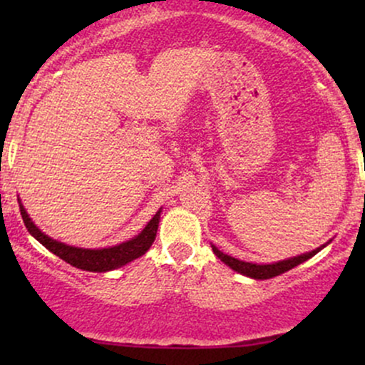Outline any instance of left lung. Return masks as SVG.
<instances>
[{
    "label": "left lung",
    "instance_id": "obj_1",
    "mask_svg": "<svg viewBox=\"0 0 365 365\" xmlns=\"http://www.w3.org/2000/svg\"><path fill=\"white\" fill-rule=\"evenodd\" d=\"M329 242H326V244L317 247V249L311 250V252L295 255V257H290V259H283V261H278V262H273V264L245 262V261H240V259L232 257V255H228V254H223L220 249H217L216 245L211 244V247H212V252L216 254V257L221 259V261H223L226 266H230L233 271H237V273L249 276V278H252V279H269V278H274V276L287 273V271H290L292 267L299 266V264L305 262L307 259L314 257V255L319 252V250L324 249V247L328 245Z\"/></svg>",
    "mask_w": 365,
    "mask_h": 365
}]
</instances>
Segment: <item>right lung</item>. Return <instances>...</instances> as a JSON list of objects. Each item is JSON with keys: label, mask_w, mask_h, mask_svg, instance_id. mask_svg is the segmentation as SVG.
<instances>
[{"label": "right lung", "mask_w": 365, "mask_h": 365, "mask_svg": "<svg viewBox=\"0 0 365 365\" xmlns=\"http://www.w3.org/2000/svg\"><path fill=\"white\" fill-rule=\"evenodd\" d=\"M20 204V215L25 226H27L29 233L36 238L39 244H43L49 252L63 259L65 262L72 264V266L78 267V269L91 271V273H106V271L118 269V267L125 266V264L132 262L133 259L144 255L153 245L154 238H156V232L159 226V217H161V209L153 216V220L145 225L139 235L130 238L127 242H121L118 245L104 247V249H83V247H73L66 245L63 242L54 240V238L48 237L44 232L37 228L34 221L25 211L22 200L19 199Z\"/></svg>", "instance_id": "obj_1"}]
</instances>
